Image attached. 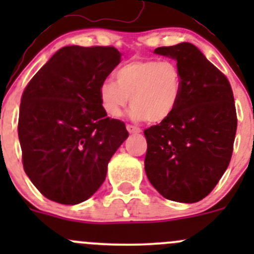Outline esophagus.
Returning <instances> with one entry per match:
<instances>
[{
  "mask_svg": "<svg viewBox=\"0 0 254 254\" xmlns=\"http://www.w3.org/2000/svg\"><path fill=\"white\" fill-rule=\"evenodd\" d=\"M127 129L130 134H139V132H141V129L135 127V125H127Z\"/></svg>",
  "mask_w": 254,
  "mask_h": 254,
  "instance_id": "obj_1",
  "label": "esophagus"
}]
</instances>
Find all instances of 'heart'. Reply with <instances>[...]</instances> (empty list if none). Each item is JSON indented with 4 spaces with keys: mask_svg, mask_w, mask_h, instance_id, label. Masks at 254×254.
<instances>
[{
    "mask_svg": "<svg viewBox=\"0 0 254 254\" xmlns=\"http://www.w3.org/2000/svg\"><path fill=\"white\" fill-rule=\"evenodd\" d=\"M182 75L170 60H134L115 72V81L106 79L99 86V99L104 112L113 118L122 115L129 103L130 117L161 123L170 118L178 106Z\"/></svg>",
    "mask_w": 254,
    "mask_h": 254,
    "instance_id": "b5f03b06",
    "label": "heart"
}]
</instances>
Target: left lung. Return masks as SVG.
<instances>
[{"label": "left lung", "mask_w": 254, "mask_h": 254, "mask_svg": "<svg viewBox=\"0 0 254 254\" xmlns=\"http://www.w3.org/2000/svg\"><path fill=\"white\" fill-rule=\"evenodd\" d=\"M153 53L177 61L182 92L173 114L143 131L146 176L168 200L196 203L229 167L237 129L234 93L195 45L181 43Z\"/></svg>", "instance_id": "obj_1"}]
</instances>
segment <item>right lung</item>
<instances>
[{"instance_id":"right-lung-1","label":"right lung","mask_w":254,"mask_h":254,"mask_svg":"<svg viewBox=\"0 0 254 254\" xmlns=\"http://www.w3.org/2000/svg\"><path fill=\"white\" fill-rule=\"evenodd\" d=\"M120 59L113 47L61 48L25 87L18 120L23 167L45 198L65 205L91 198L129 136L124 123L107 117L98 93Z\"/></svg>"}]
</instances>
